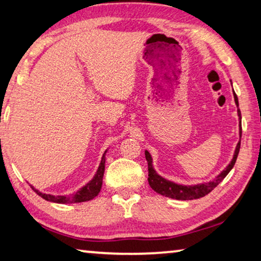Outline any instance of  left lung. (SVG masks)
<instances>
[{
	"label": "left lung",
	"mask_w": 261,
	"mask_h": 261,
	"mask_svg": "<svg viewBox=\"0 0 261 261\" xmlns=\"http://www.w3.org/2000/svg\"><path fill=\"white\" fill-rule=\"evenodd\" d=\"M233 96H234V102L236 105L238 106V97L237 95L233 92ZM238 111V117H239V130H241V138H242V115H241V110ZM239 148H241V142L237 144V147H236L234 151V155L233 159L231 163L229 164L224 171H223L220 175H218L216 179L212 182L208 184H201V185H196V186H182V185H176L174 182H171L164 177H161L155 173L154 169H153L152 166V158L150 155V153L145 151V158L147 160V165H148V184H150L151 188L156 192L160 195L166 196V197H171V198H175V200H195V198H200L205 196L206 194H209L214 188H216L218 184H221L223 179L229 174V172L232 169L234 166L236 160H237L238 153H239Z\"/></svg>",
	"instance_id": "obj_1"
}]
</instances>
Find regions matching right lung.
<instances>
[{
  "instance_id": "obj_1",
  "label": "right lung",
  "mask_w": 261,
  "mask_h": 261,
  "mask_svg": "<svg viewBox=\"0 0 261 261\" xmlns=\"http://www.w3.org/2000/svg\"><path fill=\"white\" fill-rule=\"evenodd\" d=\"M105 155L101 160L100 166H98V169L96 172V174L93 177V180L90 181L89 184H87L85 187H82L80 190L74 194L72 197H66V196H52V195H47V194H43L38 192V190L35 189L34 187H31L35 192L38 194L40 197H43L44 200L49 201V202H56V203H79V202H86L89 200H93L95 196H97V194L100 193L101 187H102V180H103V174H105Z\"/></svg>"
}]
</instances>
